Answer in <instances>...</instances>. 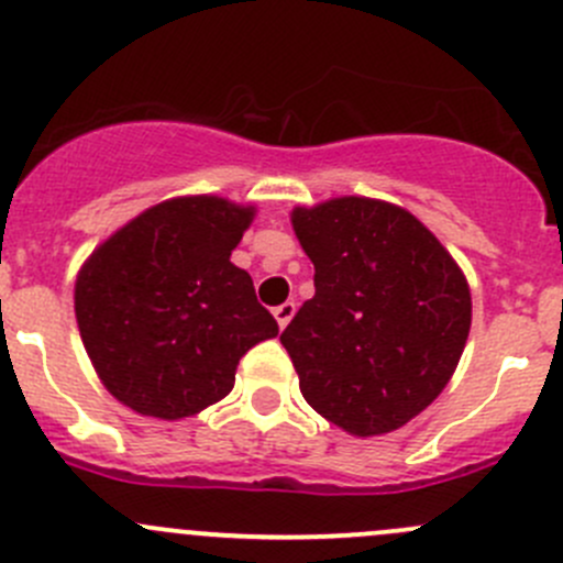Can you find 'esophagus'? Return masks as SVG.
Returning a JSON list of instances; mask_svg holds the SVG:
<instances>
[{
	"instance_id": "esophagus-1",
	"label": "esophagus",
	"mask_w": 563,
	"mask_h": 563,
	"mask_svg": "<svg viewBox=\"0 0 563 563\" xmlns=\"http://www.w3.org/2000/svg\"><path fill=\"white\" fill-rule=\"evenodd\" d=\"M294 313H297V305H294V302H283V305H277V308H275L277 327H280V330H286L288 321L294 319Z\"/></svg>"
}]
</instances>
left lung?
I'll use <instances>...</instances> for the list:
<instances>
[{
    "label": "left lung",
    "instance_id": "1",
    "mask_svg": "<svg viewBox=\"0 0 563 563\" xmlns=\"http://www.w3.org/2000/svg\"><path fill=\"white\" fill-rule=\"evenodd\" d=\"M313 299L283 330L305 401L354 438L401 429L443 393L471 332V286L418 217L374 198L297 206Z\"/></svg>",
    "mask_w": 563,
    "mask_h": 563
}]
</instances>
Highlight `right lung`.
I'll use <instances>...</instances> for the list:
<instances>
[{
  "instance_id": "right-lung-1",
  "label": "right lung",
  "mask_w": 563,
  "mask_h": 563,
  "mask_svg": "<svg viewBox=\"0 0 563 563\" xmlns=\"http://www.w3.org/2000/svg\"><path fill=\"white\" fill-rule=\"evenodd\" d=\"M255 206L217 195L156 203L81 264L74 310L98 379L148 418H192L233 390L236 365L277 321L231 253Z\"/></svg>"
}]
</instances>
